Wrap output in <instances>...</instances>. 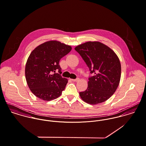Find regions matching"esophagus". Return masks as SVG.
I'll return each mask as SVG.
<instances>
[{
	"mask_svg": "<svg viewBox=\"0 0 146 146\" xmlns=\"http://www.w3.org/2000/svg\"><path fill=\"white\" fill-rule=\"evenodd\" d=\"M80 79L79 78H76V79H72V81H73V82H77V81H79Z\"/></svg>",
	"mask_w": 146,
	"mask_h": 146,
	"instance_id": "1",
	"label": "esophagus"
}]
</instances>
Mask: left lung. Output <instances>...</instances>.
I'll list each match as a JSON object with an SVG mask.
<instances>
[{"label":"left lung","instance_id":"left-lung-1","mask_svg":"<svg viewBox=\"0 0 146 146\" xmlns=\"http://www.w3.org/2000/svg\"><path fill=\"white\" fill-rule=\"evenodd\" d=\"M90 73L87 89L80 92L85 102L96 105L105 102L116 91L121 77V64L115 52L99 41H88L75 48Z\"/></svg>","mask_w":146,"mask_h":146}]
</instances>
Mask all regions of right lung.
Wrapping results in <instances>:
<instances>
[{"label":"right lung","mask_w":146,"mask_h":146,"mask_svg":"<svg viewBox=\"0 0 146 146\" xmlns=\"http://www.w3.org/2000/svg\"><path fill=\"white\" fill-rule=\"evenodd\" d=\"M71 50L70 45L56 40L45 42L33 50L26 64L25 77L34 95L51 101L62 95L68 80L61 76L59 62Z\"/></svg>","instance_id":"right-lung-1"}]
</instances>
